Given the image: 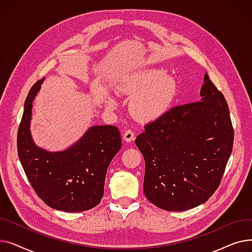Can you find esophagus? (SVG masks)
<instances>
[{
  "mask_svg": "<svg viewBox=\"0 0 252 252\" xmlns=\"http://www.w3.org/2000/svg\"><path fill=\"white\" fill-rule=\"evenodd\" d=\"M124 140L126 142H131L135 140V133L131 129H126L124 133Z\"/></svg>",
  "mask_w": 252,
  "mask_h": 252,
  "instance_id": "1",
  "label": "esophagus"
}]
</instances>
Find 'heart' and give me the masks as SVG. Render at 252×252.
Returning <instances> with one entry per match:
<instances>
[{
	"mask_svg": "<svg viewBox=\"0 0 252 252\" xmlns=\"http://www.w3.org/2000/svg\"><path fill=\"white\" fill-rule=\"evenodd\" d=\"M121 91L135 96L131 111L141 119H154L162 115L177 97V83L163 69H145L128 74ZM113 105V101L109 100Z\"/></svg>",
	"mask_w": 252,
	"mask_h": 252,
	"instance_id": "1",
	"label": "heart"
}]
</instances>
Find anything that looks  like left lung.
Masks as SVG:
<instances>
[{
    "label": "left lung",
    "mask_w": 252,
    "mask_h": 252,
    "mask_svg": "<svg viewBox=\"0 0 252 252\" xmlns=\"http://www.w3.org/2000/svg\"><path fill=\"white\" fill-rule=\"evenodd\" d=\"M200 96L147 124L136 139L145 159V196L164 210L183 211L207 201L232 153L228 104L207 73Z\"/></svg>",
    "instance_id": "left-lung-1"
}]
</instances>
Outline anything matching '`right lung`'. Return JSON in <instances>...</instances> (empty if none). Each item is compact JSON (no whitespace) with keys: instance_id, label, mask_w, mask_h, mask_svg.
<instances>
[{"instance_id":"add662e5","label":"right lung","mask_w":252,"mask_h":252,"mask_svg":"<svg viewBox=\"0 0 252 252\" xmlns=\"http://www.w3.org/2000/svg\"><path fill=\"white\" fill-rule=\"evenodd\" d=\"M44 78L31 89L17 133L21 165L37 196L50 207L79 213L101 201L107 168L122 147L115 126H91L72 146L59 152L37 147L31 134L32 101Z\"/></svg>"}]
</instances>
